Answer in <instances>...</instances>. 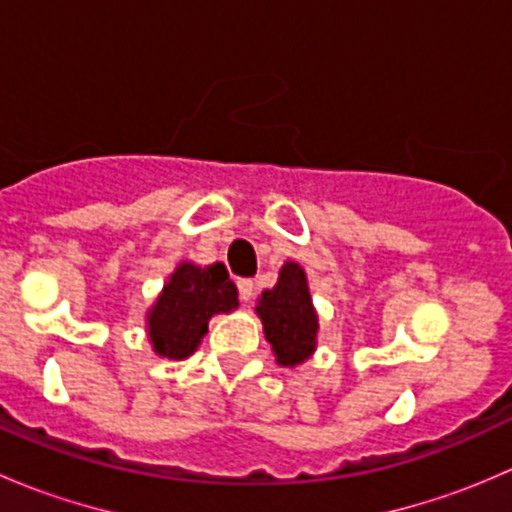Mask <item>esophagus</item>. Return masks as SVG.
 Here are the masks:
<instances>
[{
	"label": "esophagus",
	"mask_w": 512,
	"mask_h": 512,
	"mask_svg": "<svg viewBox=\"0 0 512 512\" xmlns=\"http://www.w3.org/2000/svg\"><path fill=\"white\" fill-rule=\"evenodd\" d=\"M237 292H240L242 302H250L252 294H255V285H252V280H237Z\"/></svg>",
	"instance_id": "34e87169"
}]
</instances>
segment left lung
Segmentation results:
<instances>
[{"instance_id":"8db88e82","label":"left lung","mask_w":512,"mask_h":512,"mask_svg":"<svg viewBox=\"0 0 512 512\" xmlns=\"http://www.w3.org/2000/svg\"><path fill=\"white\" fill-rule=\"evenodd\" d=\"M255 314L282 369H294L317 352L319 314L309 294L307 272L299 262L287 260L280 267L277 285L257 297Z\"/></svg>"}]
</instances>
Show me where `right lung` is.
<instances>
[{"instance_id":"right-lung-1","label":"right lung","mask_w":512,"mask_h":512,"mask_svg":"<svg viewBox=\"0 0 512 512\" xmlns=\"http://www.w3.org/2000/svg\"><path fill=\"white\" fill-rule=\"evenodd\" d=\"M237 307V287L223 262L195 265L183 260L146 312V337L163 359H188L208 334L215 314Z\"/></svg>"}]
</instances>
